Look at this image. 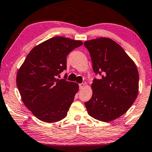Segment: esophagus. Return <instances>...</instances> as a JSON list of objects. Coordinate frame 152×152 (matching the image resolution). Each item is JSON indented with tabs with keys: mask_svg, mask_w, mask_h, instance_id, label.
Here are the masks:
<instances>
[{
	"mask_svg": "<svg viewBox=\"0 0 152 152\" xmlns=\"http://www.w3.org/2000/svg\"><path fill=\"white\" fill-rule=\"evenodd\" d=\"M85 86V84L83 83H80L79 84V88L80 89H82V88H83V87Z\"/></svg>",
	"mask_w": 152,
	"mask_h": 152,
	"instance_id": "34e87169",
	"label": "esophagus"
}]
</instances>
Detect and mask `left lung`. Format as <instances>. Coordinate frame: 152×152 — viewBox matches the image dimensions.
I'll list each match as a JSON object with an SVG mask.
<instances>
[{"label": "left lung", "instance_id": "1", "mask_svg": "<svg viewBox=\"0 0 152 152\" xmlns=\"http://www.w3.org/2000/svg\"><path fill=\"white\" fill-rule=\"evenodd\" d=\"M91 58L93 94L85 102L88 114L99 121L116 119L126 112L139 92V73L135 64L121 46L109 38L85 41Z\"/></svg>", "mask_w": 152, "mask_h": 152}]
</instances>
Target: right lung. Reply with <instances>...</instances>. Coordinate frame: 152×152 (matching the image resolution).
<instances>
[{
    "mask_svg": "<svg viewBox=\"0 0 152 152\" xmlns=\"http://www.w3.org/2000/svg\"><path fill=\"white\" fill-rule=\"evenodd\" d=\"M81 41L56 36L35 46L17 73L16 83L23 102L42 121L64 118L78 91V83L66 81V56L81 46Z\"/></svg>",
    "mask_w": 152,
    "mask_h": 152,
    "instance_id": "right-lung-1",
    "label": "right lung"
}]
</instances>
